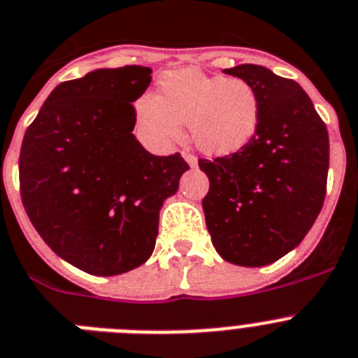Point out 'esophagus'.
<instances>
[{
	"label": "esophagus",
	"instance_id": "1",
	"mask_svg": "<svg viewBox=\"0 0 358 358\" xmlns=\"http://www.w3.org/2000/svg\"><path fill=\"white\" fill-rule=\"evenodd\" d=\"M182 157H185V161L190 164L192 168L197 166V157H195L194 154H190V152H182Z\"/></svg>",
	"mask_w": 358,
	"mask_h": 358
}]
</instances>
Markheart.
Returning <instances> with one entry per match:
<instances>
[{"label":"heart","mask_w":358,"mask_h":358,"mask_svg":"<svg viewBox=\"0 0 358 358\" xmlns=\"http://www.w3.org/2000/svg\"><path fill=\"white\" fill-rule=\"evenodd\" d=\"M136 112L143 132L157 145L177 143L181 124H188L195 145L215 155L248 145L261 124V103L252 85L197 69L166 72L159 96H143Z\"/></svg>","instance_id":"obj_1"}]
</instances>
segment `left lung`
I'll return each mask as SVG.
<instances>
[{"label": "left lung", "instance_id": "8db88e82", "mask_svg": "<svg viewBox=\"0 0 358 358\" xmlns=\"http://www.w3.org/2000/svg\"><path fill=\"white\" fill-rule=\"evenodd\" d=\"M224 72L257 92L261 124L239 152L213 161L199 159L210 181L204 219L224 261L266 266L301 244L322 210L328 130L297 81L259 65Z\"/></svg>", "mask_w": 358, "mask_h": 358}]
</instances>
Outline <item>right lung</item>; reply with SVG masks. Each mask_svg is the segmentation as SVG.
<instances>
[{"instance_id":"1","label":"right lung","mask_w":358,"mask_h":358,"mask_svg":"<svg viewBox=\"0 0 358 358\" xmlns=\"http://www.w3.org/2000/svg\"><path fill=\"white\" fill-rule=\"evenodd\" d=\"M152 69H97L57 85L27 128L20 192L41 239L72 266L110 277L154 252L159 210L188 170L132 134Z\"/></svg>"}]
</instances>
